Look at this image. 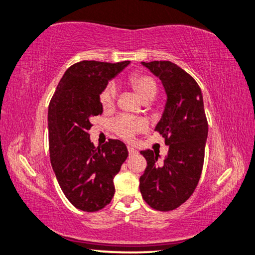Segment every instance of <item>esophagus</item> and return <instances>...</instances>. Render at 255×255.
<instances>
[{
	"mask_svg": "<svg viewBox=\"0 0 255 255\" xmlns=\"http://www.w3.org/2000/svg\"><path fill=\"white\" fill-rule=\"evenodd\" d=\"M128 154L129 155H134V154H136V149H134L131 146H128Z\"/></svg>",
	"mask_w": 255,
	"mask_h": 255,
	"instance_id": "1",
	"label": "esophagus"
}]
</instances>
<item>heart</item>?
Returning <instances> with one entry per match:
<instances>
[{
  "label": "heart",
  "instance_id": "b5f03b06",
  "mask_svg": "<svg viewBox=\"0 0 255 255\" xmlns=\"http://www.w3.org/2000/svg\"><path fill=\"white\" fill-rule=\"evenodd\" d=\"M128 82H129L131 88L134 89V92L138 95V98L142 100L143 102L151 101L156 96V82L149 75L138 73L133 74L128 79ZM115 96H117V89H115L114 85L109 83L100 94V102H101L102 107L105 109L112 108L114 106ZM146 128L147 122L143 119L128 117V115H122V117H119L112 122V129L119 136L126 138V140H131L135 134L144 130Z\"/></svg>",
  "mask_w": 255,
  "mask_h": 255
}]
</instances>
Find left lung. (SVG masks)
<instances>
[{
  "label": "left lung",
  "instance_id": "8db88e82",
  "mask_svg": "<svg viewBox=\"0 0 255 255\" xmlns=\"http://www.w3.org/2000/svg\"><path fill=\"white\" fill-rule=\"evenodd\" d=\"M162 82L165 111L155 130L165 137L168 154L159 163L155 150H141L147 167L140 192L151 208L168 212L189 199L201 176L208 135L201 89L193 77L170 61L141 62Z\"/></svg>",
  "mask_w": 255,
  "mask_h": 255
}]
</instances>
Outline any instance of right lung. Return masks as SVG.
<instances>
[{"label": "right lung", "mask_w": 255, "mask_h": 255, "mask_svg": "<svg viewBox=\"0 0 255 255\" xmlns=\"http://www.w3.org/2000/svg\"><path fill=\"white\" fill-rule=\"evenodd\" d=\"M130 62L81 61L66 70L48 108L50 162L57 182L73 206L96 212L112 201L113 179L128 156L126 144L109 138L101 147L90 141L93 117L101 115L100 94Z\"/></svg>", "instance_id": "obj_1"}]
</instances>
